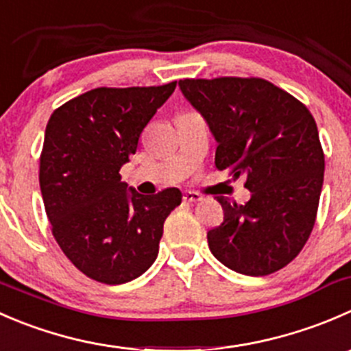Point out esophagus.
I'll return each mask as SVG.
<instances>
[{
    "label": "esophagus",
    "mask_w": 351,
    "mask_h": 351,
    "mask_svg": "<svg viewBox=\"0 0 351 351\" xmlns=\"http://www.w3.org/2000/svg\"><path fill=\"white\" fill-rule=\"evenodd\" d=\"M182 199L186 201V203H197V201H201L203 197H201V194L194 193V191H186L182 196Z\"/></svg>",
    "instance_id": "obj_1"
}]
</instances>
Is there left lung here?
<instances>
[{
    "mask_svg": "<svg viewBox=\"0 0 351 351\" xmlns=\"http://www.w3.org/2000/svg\"><path fill=\"white\" fill-rule=\"evenodd\" d=\"M179 86L217 140L218 171L244 176L251 191L245 204L217 196L223 221L208 232L211 254L241 275L285 268L314 228L324 179L314 117L263 78H186Z\"/></svg>",
    "mask_w": 351,
    "mask_h": 351,
    "instance_id": "8db88e82",
    "label": "left lung"
}]
</instances>
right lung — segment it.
<instances>
[{
  "mask_svg": "<svg viewBox=\"0 0 351 351\" xmlns=\"http://www.w3.org/2000/svg\"><path fill=\"white\" fill-rule=\"evenodd\" d=\"M176 90L93 88L51 116L39 182L54 239L88 278L121 285L143 275L158 254L164 221L182 201L177 187L143 196L121 180V167L158 107Z\"/></svg>",
  "mask_w": 351,
  "mask_h": 351,
  "instance_id": "add662e5",
  "label": "right lung"
}]
</instances>
